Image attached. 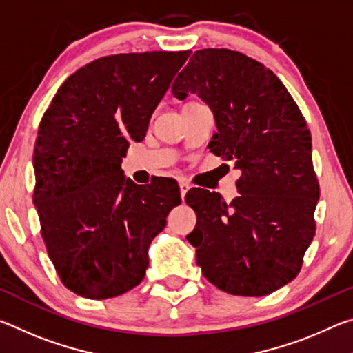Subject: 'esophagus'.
Masks as SVG:
<instances>
[{"label":"esophagus","instance_id":"34e87169","mask_svg":"<svg viewBox=\"0 0 353 353\" xmlns=\"http://www.w3.org/2000/svg\"><path fill=\"white\" fill-rule=\"evenodd\" d=\"M179 188H181V196H182V199L185 198V194H187L188 193V190L191 188V185L188 183V182H181V183H179Z\"/></svg>","mask_w":353,"mask_h":353}]
</instances>
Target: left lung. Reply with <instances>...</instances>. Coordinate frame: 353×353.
Listing matches in <instances>:
<instances>
[{
	"mask_svg": "<svg viewBox=\"0 0 353 353\" xmlns=\"http://www.w3.org/2000/svg\"><path fill=\"white\" fill-rule=\"evenodd\" d=\"M171 88L205 101L218 128L208 148L241 171L230 204L201 188L185 196L198 216L187 240L202 274L229 294H271L297 276L316 232L305 118L270 68L227 48L194 51Z\"/></svg>",
	"mask_w": 353,
	"mask_h": 353,
	"instance_id": "left-lung-1",
	"label": "left lung"
}]
</instances>
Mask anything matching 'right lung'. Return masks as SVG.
Returning <instances> with one entry per match:
<instances>
[{
    "label": "right lung",
    "instance_id": "1",
    "mask_svg": "<svg viewBox=\"0 0 353 353\" xmlns=\"http://www.w3.org/2000/svg\"><path fill=\"white\" fill-rule=\"evenodd\" d=\"M190 51L97 59L71 74L41 117L34 146V204L63 286L110 299L145 279L148 249L181 204L177 183L135 185L121 159Z\"/></svg>",
    "mask_w": 353,
    "mask_h": 353
}]
</instances>
